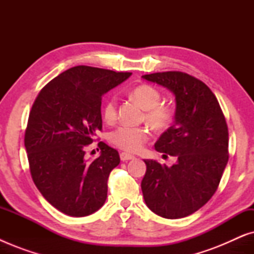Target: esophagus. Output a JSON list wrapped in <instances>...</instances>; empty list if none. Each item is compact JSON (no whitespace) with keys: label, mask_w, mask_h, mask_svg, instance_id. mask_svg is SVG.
Returning <instances> with one entry per match:
<instances>
[{"label":"esophagus","mask_w":254,"mask_h":254,"mask_svg":"<svg viewBox=\"0 0 254 254\" xmlns=\"http://www.w3.org/2000/svg\"><path fill=\"white\" fill-rule=\"evenodd\" d=\"M135 157L133 155H130V154H127V152H121L120 154V159L123 162H127V161H129V159H134Z\"/></svg>","instance_id":"obj_1"}]
</instances>
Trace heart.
Here are the masks:
<instances>
[{"instance_id": "obj_1", "label": "heart", "mask_w": 254, "mask_h": 254, "mask_svg": "<svg viewBox=\"0 0 254 254\" xmlns=\"http://www.w3.org/2000/svg\"><path fill=\"white\" fill-rule=\"evenodd\" d=\"M131 96L144 109V119L156 130H164L173 120V110L168 105L161 104L162 95L155 86L141 84L131 90ZM117 98L111 96L103 107V117L107 123L117 119ZM150 137L147 127H134L123 125L111 131L109 140L113 145L128 152L140 151Z\"/></svg>"}]
</instances>
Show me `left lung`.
<instances>
[{
  "mask_svg": "<svg viewBox=\"0 0 254 254\" xmlns=\"http://www.w3.org/2000/svg\"><path fill=\"white\" fill-rule=\"evenodd\" d=\"M173 92V126L155 149L175 156L172 166L145 159L141 189L149 209L164 218L186 217L204 206L216 192L227 166L229 133L220 104L202 81L182 71L142 76Z\"/></svg>",
  "mask_w": 254,
  "mask_h": 254,
  "instance_id": "8db88e82",
  "label": "left lung"
}]
</instances>
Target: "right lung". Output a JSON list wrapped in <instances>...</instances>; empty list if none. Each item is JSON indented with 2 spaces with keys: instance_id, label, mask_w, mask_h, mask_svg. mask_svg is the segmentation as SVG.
I'll return each instance as SVG.
<instances>
[{
  "instance_id": "1",
  "label": "right lung",
  "mask_w": 254,
  "mask_h": 254,
  "mask_svg": "<svg viewBox=\"0 0 254 254\" xmlns=\"http://www.w3.org/2000/svg\"><path fill=\"white\" fill-rule=\"evenodd\" d=\"M130 75L76 65L47 83L34 100L24 137L30 172L39 192L61 213L88 216L105 203L119 152L99 142L100 156L89 162L85 147L102 130L103 95Z\"/></svg>"
}]
</instances>
